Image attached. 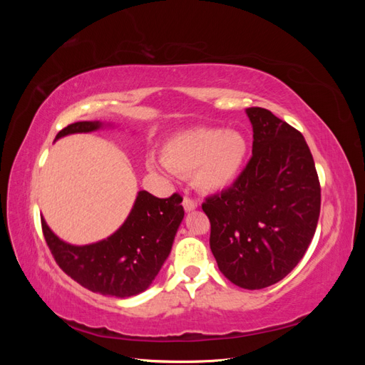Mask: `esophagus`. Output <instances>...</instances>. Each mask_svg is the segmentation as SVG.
Here are the masks:
<instances>
[{"label":"esophagus","mask_w":365,"mask_h":365,"mask_svg":"<svg viewBox=\"0 0 365 365\" xmlns=\"http://www.w3.org/2000/svg\"><path fill=\"white\" fill-rule=\"evenodd\" d=\"M182 207H184L185 212H192V210H195L197 207V202L195 200H192V197L185 196L184 201H182Z\"/></svg>","instance_id":"obj_1"}]
</instances>
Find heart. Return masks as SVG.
<instances>
[{
	"label": "heart",
	"mask_w": 365,
	"mask_h": 365,
	"mask_svg": "<svg viewBox=\"0 0 365 365\" xmlns=\"http://www.w3.org/2000/svg\"><path fill=\"white\" fill-rule=\"evenodd\" d=\"M248 153V141L236 129L195 128L164 143L161 160L178 175H190L197 190L215 193L236 181Z\"/></svg>",
	"instance_id": "obj_1"
}]
</instances>
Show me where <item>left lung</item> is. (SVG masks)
<instances>
[{"instance_id":"left-lung-1","label":"left lung","mask_w":365,"mask_h":365,"mask_svg":"<svg viewBox=\"0 0 365 365\" xmlns=\"http://www.w3.org/2000/svg\"><path fill=\"white\" fill-rule=\"evenodd\" d=\"M252 157L233 185L202 204L210 248L225 277L244 289L280 282L315 235L322 189L304 137L264 108H247Z\"/></svg>"}]
</instances>
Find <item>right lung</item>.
Masks as SVG:
<instances>
[{"label":"right lung","instance_id":"add662e5","mask_svg":"<svg viewBox=\"0 0 365 365\" xmlns=\"http://www.w3.org/2000/svg\"><path fill=\"white\" fill-rule=\"evenodd\" d=\"M103 126L101 121H77L63 128L56 140ZM181 202L178 193L160 200L141 190L123 225L90 245L67 244L53 233L43 217L42 233L54 260L73 280L93 292L126 298L146 291L169 257L184 217Z\"/></svg>","mask_w":365,"mask_h":365}]
</instances>
